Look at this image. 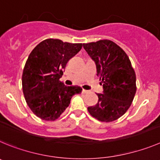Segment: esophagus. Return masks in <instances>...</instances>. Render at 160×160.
I'll use <instances>...</instances> for the list:
<instances>
[{"instance_id":"34e87169","label":"esophagus","mask_w":160,"mask_h":160,"mask_svg":"<svg viewBox=\"0 0 160 160\" xmlns=\"http://www.w3.org/2000/svg\"><path fill=\"white\" fill-rule=\"evenodd\" d=\"M82 92H83V94H85V93H88V91L85 90V89H83V90H82Z\"/></svg>"}]
</instances>
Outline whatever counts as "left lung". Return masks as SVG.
Returning <instances> with one entry per match:
<instances>
[{
	"mask_svg": "<svg viewBox=\"0 0 160 160\" xmlns=\"http://www.w3.org/2000/svg\"><path fill=\"white\" fill-rule=\"evenodd\" d=\"M96 63L97 76L103 85L98 102L88 108L92 117L112 122L128 110L136 92V77L130 59L119 45L110 40L83 44Z\"/></svg>",
	"mask_w": 160,
	"mask_h": 160,
	"instance_id": "obj_1",
	"label": "left lung"
}]
</instances>
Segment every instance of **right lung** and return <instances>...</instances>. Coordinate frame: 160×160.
I'll return each instance as SVG.
<instances>
[{
  "instance_id": "add662e5",
  "label": "right lung",
  "mask_w": 160,
  "mask_h": 160,
  "mask_svg": "<svg viewBox=\"0 0 160 160\" xmlns=\"http://www.w3.org/2000/svg\"><path fill=\"white\" fill-rule=\"evenodd\" d=\"M82 45L46 39L28 56L22 74L23 93L29 108L39 118L56 120L69 106L73 95L81 93V87H68L60 78L68 60Z\"/></svg>"
}]
</instances>
